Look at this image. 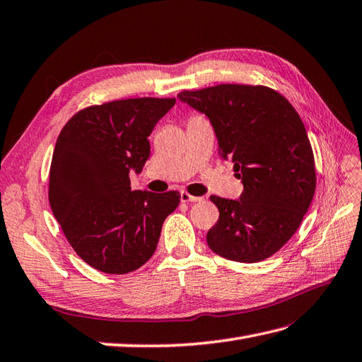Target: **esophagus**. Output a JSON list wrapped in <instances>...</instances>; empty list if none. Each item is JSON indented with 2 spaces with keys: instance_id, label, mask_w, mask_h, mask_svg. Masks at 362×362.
Returning a JSON list of instances; mask_svg holds the SVG:
<instances>
[{
  "instance_id": "1",
  "label": "esophagus",
  "mask_w": 362,
  "mask_h": 362,
  "mask_svg": "<svg viewBox=\"0 0 362 362\" xmlns=\"http://www.w3.org/2000/svg\"><path fill=\"white\" fill-rule=\"evenodd\" d=\"M180 200H182V202H200V200H202V197L191 196L189 192H187V191H182V192H180Z\"/></svg>"
}]
</instances>
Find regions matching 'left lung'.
<instances>
[{
    "instance_id": "left-lung-1",
    "label": "left lung",
    "mask_w": 362,
    "mask_h": 362,
    "mask_svg": "<svg viewBox=\"0 0 362 362\" xmlns=\"http://www.w3.org/2000/svg\"><path fill=\"white\" fill-rule=\"evenodd\" d=\"M177 98L206 115L221 157L243 185L238 200L209 197L219 221L206 234L208 247L236 262L270 257L299 228L316 188L313 151L296 109L265 86L219 85Z\"/></svg>"
}]
</instances>
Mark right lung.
I'll list each match as a JSON object with an SVG mask.
<instances>
[{"label":"right lung","mask_w":362,"mask_h":362,"mask_svg":"<svg viewBox=\"0 0 362 362\" xmlns=\"http://www.w3.org/2000/svg\"><path fill=\"white\" fill-rule=\"evenodd\" d=\"M175 98H128L90 106L64 124L52 156L49 202L55 219L83 260L107 274L148 262L162 225L180 204L177 191H132L148 137Z\"/></svg>","instance_id":"1"}]
</instances>
